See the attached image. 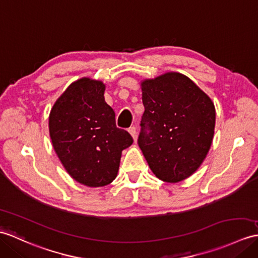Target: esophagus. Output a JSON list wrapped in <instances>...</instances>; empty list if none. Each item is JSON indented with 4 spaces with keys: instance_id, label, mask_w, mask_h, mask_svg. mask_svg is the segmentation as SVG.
Segmentation results:
<instances>
[{
    "instance_id": "obj_1",
    "label": "esophagus",
    "mask_w": 258,
    "mask_h": 258,
    "mask_svg": "<svg viewBox=\"0 0 258 258\" xmlns=\"http://www.w3.org/2000/svg\"><path fill=\"white\" fill-rule=\"evenodd\" d=\"M128 132H130V134L132 135V137H133L134 140H136V136H137V131H136V127H135V126H131V127L128 128Z\"/></svg>"
}]
</instances>
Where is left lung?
<instances>
[{
	"label": "left lung",
	"instance_id": "1",
	"mask_svg": "<svg viewBox=\"0 0 258 258\" xmlns=\"http://www.w3.org/2000/svg\"><path fill=\"white\" fill-rule=\"evenodd\" d=\"M145 111L139 146L154 175L179 182L199 168L211 147L215 127L212 100L179 73L142 81Z\"/></svg>",
	"mask_w": 258,
	"mask_h": 258
}]
</instances>
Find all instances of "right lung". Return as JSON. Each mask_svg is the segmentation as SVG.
Instances as JSON below:
<instances>
[{"label":"right lung","mask_w":258,"mask_h":258,"mask_svg":"<svg viewBox=\"0 0 258 258\" xmlns=\"http://www.w3.org/2000/svg\"><path fill=\"white\" fill-rule=\"evenodd\" d=\"M105 85L90 78L71 83L49 114L53 149L64 169L88 187H103L117 176L122 151L133 143L116 127L115 113L104 100Z\"/></svg>","instance_id":"add662e5"}]
</instances>
